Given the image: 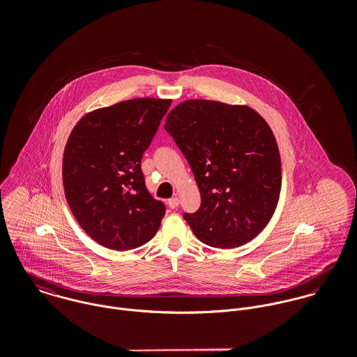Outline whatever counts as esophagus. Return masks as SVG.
<instances>
[{
    "label": "esophagus",
    "mask_w": 357,
    "mask_h": 357,
    "mask_svg": "<svg viewBox=\"0 0 357 357\" xmlns=\"http://www.w3.org/2000/svg\"><path fill=\"white\" fill-rule=\"evenodd\" d=\"M178 204H180V199H178V198H172V199L167 201V206H169L170 208H176Z\"/></svg>",
    "instance_id": "obj_1"
}]
</instances>
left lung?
<instances>
[{"mask_svg": "<svg viewBox=\"0 0 357 357\" xmlns=\"http://www.w3.org/2000/svg\"><path fill=\"white\" fill-rule=\"evenodd\" d=\"M195 176L201 206L183 213L195 236L217 249L239 248L266 227L278 206L282 165L265 119L246 105L187 100L166 116Z\"/></svg>", "mask_w": 357, "mask_h": 357, "instance_id": "obj_1", "label": "left lung"}]
</instances>
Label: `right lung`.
<instances>
[{"label": "right lung", "instance_id": "right-lung-1", "mask_svg": "<svg viewBox=\"0 0 357 357\" xmlns=\"http://www.w3.org/2000/svg\"><path fill=\"white\" fill-rule=\"evenodd\" d=\"M172 100L133 99L86 114L63 155L67 204L82 229L112 250L150 242L166 207L153 199L142 170L143 153Z\"/></svg>", "mask_w": 357, "mask_h": 357}]
</instances>
